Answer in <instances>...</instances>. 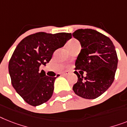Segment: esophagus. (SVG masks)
<instances>
[{
    "label": "esophagus",
    "mask_w": 127,
    "mask_h": 127,
    "mask_svg": "<svg viewBox=\"0 0 127 127\" xmlns=\"http://www.w3.org/2000/svg\"><path fill=\"white\" fill-rule=\"evenodd\" d=\"M69 71H64V72H62L61 74H62V75H63V76H67V75H69Z\"/></svg>",
    "instance_id": "1"
}]
</instances>
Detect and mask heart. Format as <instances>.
<instances>
[{
    "label": "heart",
    "mask_w": 127,
    "mask_h": 127,
    "mask_svg": "<svg viewBox=\"0 0 127 127\" xmlns=\"http://www.w3.org/2000/svg\"><path fill=\"white\" fill-rule=\"evenodd\" d=\"M76 45H79V42H78V41L75 40V39H73V40L70 41H69V43L67 44L68 49L70 48V47H73V46Z\"/></svg>",
    "instance_id": "obj_1"
}]
</instances>
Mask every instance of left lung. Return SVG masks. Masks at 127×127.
<instances>
[{
    "label": "left lung",
    "instance_id": "8db88e82",
    "mask_svg": "<svg viewBox=\"0 0 127 127\" xmlns=\"http://www.w3.org/2000/svg\"><path fill=\"white\" fill-rule=\"evenodd\" d=\"M73 36L82 49L75 62L78 81L73 87L75 94L87 99H96L110 87L118 67V56L112 41L92 29H78ZM87 76H82L83 71ZM81 73H80V72Z\"/></svg>",
    "mask_w": 127,
    "mask_h": 127
}]
</instances>
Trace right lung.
I'll list each match as a JSON object with an SVG mask.
<instances>
[{
    "instance_id": "1",
    "label": "right lung",
    "mask_w": 127,
    "mask_h": 127,
    "mask_svg": "<svg viewBox=\"0 0 127 127\" xmlns=\"http://www.w3.org/2000/svg\"><path fill=\"white\" fill-rule=\"evenodd\" d=\"M71 37V33L37 32L24 38L17 46L8 69L11 84L25 102L36 106L51 99L54 80L59 75L47 76L43 70L39 71V67L49 63L54 51Z\"/></svg>"
}]
</instances>
